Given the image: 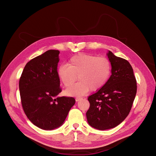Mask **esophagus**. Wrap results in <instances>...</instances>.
<instances>
[{
	"mask_svg": "<svg viewBox=\"0 0 156 156\" xmlns=\"http://www.w3.org/2000/svg\"><path fill=\"white\" fill-rule=\"evenodd\" d=\"M82 98L81 97H76V98H75V101H80V100H82Z\"/></svg>",
	"mask_w": 156,
	"mask_h": 156,
	"instance_id": "34e87169",
	"label": "esophagus"
}]
</instances>
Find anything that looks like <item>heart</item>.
I'll return each mask as SVG.
<instances>
[{
	"label": "heart",
	"mask_w": 156,
	"mask_h": 156,
	"mask_svg": "<svg viewBox=\"0 0 156 156\" xmlns=\"http://www.w3.org/2000/svg\"><path fill=\"white\" fill-rule=\"evenodd\" d=\"M111 72V65L107 58L90 54L80 53L72 56L68 64L60 65L58 77L66 87L77 81L79 82L66 90L68 96H83L90 90L96 91L105 84Z\"/></svg>",
	"instance_id": "obj_1"
}]
</instances>
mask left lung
Wrapping results in <instances>:
<instances>
[{"label":"left lung","instance_id":"obj_1","mask_svg":"<svg viewBox=\"0 0 156 156\" xmlns=\"http://www.w3.org/2000/svg\"><path fill=\"white\" fill-rule=\"evenodd\" d=\"M111 75L99 90L90 96L86 113L88 124L99 130L115 127L129 115L136 93L133 69L128 61L108 51Z\"/></svg>","mask_w":156,"mask_h":156}]
</instances>
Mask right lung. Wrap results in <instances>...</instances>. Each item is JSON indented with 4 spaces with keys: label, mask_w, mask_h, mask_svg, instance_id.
Segmentation results:
<instances>
[{
    "label": "right lung",
    "mask_w": 156,
    "mask_h": 156,
    "mask_svg": "<svg viewBox=\"0 0 156 156\" xmlns=\"http://www.w3.org/2000/svg\"><path fill=\"white\" fill-rule=\"evenodd\" d=\"M59 53L58 50H49L30 60L19 84L25 115L44 130L62 126L75 103L73 98L57 96L61 92L57 72Z\"/></svg>",
    "instance_id": "right-lung-1"
}]
</instances>
